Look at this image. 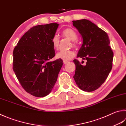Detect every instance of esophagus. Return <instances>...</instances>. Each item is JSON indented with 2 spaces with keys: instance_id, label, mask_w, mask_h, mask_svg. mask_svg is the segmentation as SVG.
<instances>
[{
  "instance_id": "esophagus-1",
  "label": "esophagus",
  "mask_w": 126,
  "mask_h": 126,
  "mask_svg": "<svg viewBox=\"0 0 126 126\" xmlns=\"http://www.w3.org/2000/svg\"><path fill=\"white\" fill-rule=\"evenodd\" d=\"M63 63H64V64H66V63H68V61L63 60Z\"/></svg>"
}]
</instances>
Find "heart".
Wrapping results in <instances>:
<instances>
[{
	"label": "heart",
	"instance_id": "heart-1",
	"mask_svg": "<svg viewBox=\"0 0 126 126\" xmlns=\"http://www.w3.org/2000/svg\"><path fill=\"white\" fill-rule=\"evenodd\" d=\"M62 35L63 37L69 39L70 41H71V44H71V46H72L73 47L76 48L78 46L76 41L77 38V34L75 31L71 28H67L63 31ZM51 41L53 48L56 50H58L59 48V46H60V39H59V37L56 34L54 35L51 38ZM75 56V53L72 50H61L58 52L56 55V58L58 59H62V60L65 61L71 60Z\"/></svg>",
	"mask_w": 126,
	"mask_h": 126
}]
</instances>
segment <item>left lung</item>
Masks as SVG:
<instances>
[{
	"instance_id": "1",
	"label": "left lung",
	"mask_w": 126,
	"mask_h": 126,
	"mask_svg": "<svg viewBox=\"0 0 126 126\" xmlns=\"http://www.w3.org/2000/svg\"><path fill=\"white\" fill-rule=\"evenodd\" d=\"M72 22L83 38L77 58L87 60L85 65L77 59L73 60L76 65L73 78L80 89L94 91L104 83L112 69L113 53L110 42L107 33L91 21L83 19Z\"/></svg>"
}]
</instances>
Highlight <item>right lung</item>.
<instances>
[{"label": "right lung", "mask_w": 126, "mask_h": 126, "mask_svg": "<svg viewBox=\"0 0 126 126\" xmlns=\"http://www.w3.org/2000/svg\"><path fill=\"white\" fill-rule=\"evenodd\" d=\"M59 24L35 26L21 37L13 51V70L21 86L28 93L44 97L53 89L63 65L55 55L51 43Z\"/></svg>", "instance_id": "obj_1"}]
</instances>
